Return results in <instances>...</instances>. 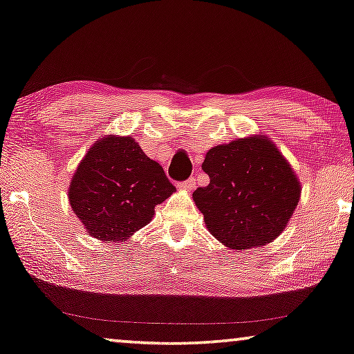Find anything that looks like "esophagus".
I'll list each match as a JSON object with an SVG mask.
<instances>
[{
	"mask_svg": "<svg viewBox=\"0 0 354 354\" xmlns=\"http://www.w3.org/2000/svg\"><path fill=\"white\" fill-rule=\"evenodd\" d=\"M179 187L184 189V191H192V189H196V179L189 178L186 181L179 183Z\"/></svg>",
	"mask_w": 354,
	"mask_h": 354,
	"instance_id": "obj_1",
	"label": "esophagus"
}]
</instances>
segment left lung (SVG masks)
Masks as SVG:
<instances>
[{"instance_id": "left-lung-1", "label": "left lung", "mask_w": 354, "mask_h": 354, "mask_svg": "<svg viewBox=\"0 0 354 354\" xmlns=\"http://www.w3.org/2000/svg\"><path fill=\"white\" fill-rule=\"evenodd\" d=\"M202 170L210 184L196 189L192 198L212 236L229 248L272 242L300 202L295 170L263 133L212 147Z\"/></svg>"}]
</instances>
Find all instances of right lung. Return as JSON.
I'll return each instance as SVG.
<instances>
[{"label":"right lung","mask_w":354,"mask_h":354,"mask_svg":"<svg viewBox=\"0 0 354 354\" xmlns=\"http://www.w3.org/2000/svg\"><path fill=\"white\" fill-rule=\"evenodd\" d=\"M176 187L131 136L107 134L88 149L68 184V202L89 236L123 242L151 223Z\"/></svg>","instance_id":"right-lung-1"}]
</instances>
